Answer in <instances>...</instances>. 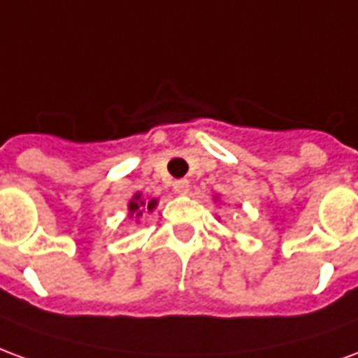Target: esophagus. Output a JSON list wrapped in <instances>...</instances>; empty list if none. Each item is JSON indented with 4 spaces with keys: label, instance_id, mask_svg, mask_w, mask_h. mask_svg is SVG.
I'll use <instances>...</instances> for the list:
<instances>
[{
    "label": "esophagus",
    "instance_id": "esophagus-1",
    "mask_svg": "<svg viewBox=\"0 0 358 358\" xmlns=\"http://www.w3.org/2000/svg\"><path fill=\"white\" fill-rule=\"evenodd\" d=\"M172 189L180 195H186L189 192V182L187 180H176L174 184H172Z\"/></svg>",
    "mask_w": 358,
    "mask_h": 358
}]
</instances>
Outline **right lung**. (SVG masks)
I'll list each match as a JSON object with an SVG mask.
<instances>
[{"label":"right lung","instance_id":"obj_1","mask_svg":"<svg viewBox=\"0 0 358 358\" xmlns=\"http://www.w3.org/2000/svg\"><path fill=\"white\" fill-rule=\"evenodd\" d=\"M155 205H157L155 199H151V201L145 203L143 199H141L140 194H136V195H134L132 201H130V205H128V209H130V213H136V217H140L141 210H143V209L153 210V209H155Z\"/></svg>","mask_w":358,"mask_h":358}]
</instances>
